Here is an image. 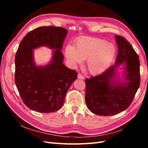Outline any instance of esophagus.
I'll use <instances>...</instances> for the list:
<instances>
[{
  "label": "esophagus",
  "mask_w": 148,
  "mask_h": 148,
  "mask_svg": "<svg viewBox=\"0 0 148 148\" xmlns=\"http://www.w3.org/2000/svg\"><path fill=\"white\" fill-rule=\"evenodd\" d=\"M78 79H84L83 75H82L81 73H79V74L78 75Z\"/></svg>",
  "instance_id": "esophagus-1"
}]
</instances>
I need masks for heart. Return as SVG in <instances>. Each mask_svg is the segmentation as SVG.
Instances as JSON below:
<instances>
[{
    "mask_svg": "<svg viewBox=\"0 0 148 148\" xmlns=\"http://www.w3.org/2000/svg\"><path fill=\"white\" fill-rule=\"evenodd\" d=\"M65 55L73 64H81L86 60L89 72L99 75L108 69L116 55V48L113 44L97 38H82L75 42V46L68 44Z\"/></svg>",
    "mask_w": 148,
    "mask_h": 148,
    "instance_id": "heart-1",
    "label": "heart"
}]
</instances>
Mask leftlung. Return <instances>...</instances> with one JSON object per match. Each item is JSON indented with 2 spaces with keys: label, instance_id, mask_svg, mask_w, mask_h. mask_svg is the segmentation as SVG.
Instances as JSON below:
<instances>
[{
  "label": "left lung",
  "instance_id": "1",
  "mask_svg": "<svg viewBox=\"0 0 148 148\" xmlns=\"http://www.w3.org/2000/svg\"><path fill=\"white\" fill-rule=\"evenodd\" d=\"M118 55L115 64L104 72L85 79V101L93 114L110 116L120 113L130 106L140 84V59L126 39L115 35ZM124 67L122 80L117 69Z\"/></svg>",
  "mask_w": 148,
  "mask_h": 148
}]
</instances>
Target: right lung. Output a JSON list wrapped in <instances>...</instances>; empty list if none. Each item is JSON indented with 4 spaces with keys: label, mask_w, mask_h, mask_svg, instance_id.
Listing matches in <instances>:
<instances>
[{
    "label": "right lung",
    "mask_w": 148,
    "mask_h": 148,
    "mask_svg": "<svg viewBox=\"0 0 148 148\" xmlns=\"http://www.w3.org/2000/svg\"><path fill=\"white\" fill-rule=\"evenodd\" d=\"M67 33L64 28L41 26L29 32L20 44L15 59V82L21 99L31 110L50 113L60 109L77 78V71L63 63L61 50ZM41 46L55 50L49 64L37 66L33 50Z\"/></svg>",
    "instance_id": "right-lung-1"
}]
</instances>
